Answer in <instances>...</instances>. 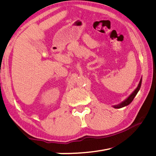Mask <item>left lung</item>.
I'll return each mask as SVG.
<instances>
[{
    "label": "left lung",
    "mask_w": 156,
    "mask_h": 156,
    "mask_svg": "<svg viewBox=\"0 0 156 156\" xmlns=\"http://www.w3.org/2000/svg\"><path fill=\"white\" fill-rule=\"evenodd\" d=\"M141 83H142V78L140 79V83L138 84V87H137L135 90H134V91L132 93L130 96H129L127 98H126L125 100H124L123 102H121V103H120L119 105H114V106H113L114 108H115V109H120V108H122V107H124L125 106H127L128 105H129L131 103V102L133 101V100L134 99V98H135V96L137 95V94H138V91L140 90V87H141Z\"/></svg>",
    "instance_id": "left-lung-1"
}]
</instances>
